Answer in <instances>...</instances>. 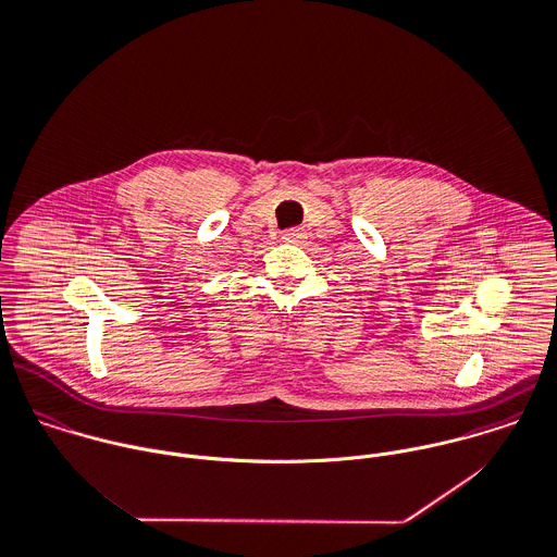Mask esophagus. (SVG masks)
I'll return each mask as SVG.
<instances>
[{"mask_svg": "<svg viewBox=\"0 0 557 557\" xmlns=\"http://www.w3.org/2000/svg\"><path fill=\"white\" fill-rule=\"evenodd\" d=\"M302 237H305V231H302V228H287V231H283V235H281L283 242H300Z\"/></svg>", "mask_w": 557, "mask_h": 557, "instance_id": "esophagus-1", "label": "esophagus"}]
</instances>
